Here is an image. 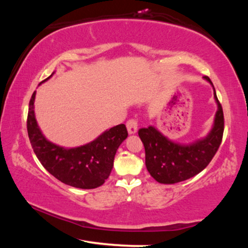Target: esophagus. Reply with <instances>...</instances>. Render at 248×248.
<instances>
[{
	"label": "esophagus",
	"instance_id": "34e87169",
	"mask_svg": "<svg viewBox=\"0 0 248 248\" xmlns=\"http://www.w3.org/2000/svg\"><path fill=\"white\" fill-rule=\"evenodd\" d=\"M125 125H127L128 132H129L130 134L136 133L137 130H138V119H136V118L129 119V120L127 121V124H125Z\"/></svg>",
	"mask_w": 248,
	"mask_h": 248
}]
</instances>
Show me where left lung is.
<instances>
[{
	"mask_svg": "<svg viewBox=\"0 0 248 248\" xmlns=\"http://www.w3.org/2000/svg\"><path fill=\"white\" fill-rule=\"evenodd\" d=\"M204 78L212 84L208 77ZM215 98L217 111L213 128L204 139L195 143L188 145L175 143L151 125L139 130L138 133L145 150L146 169L156 182L161 184L184 182L199 174L211 162L219 150L224 131L223 109L216 91Z\"/></svg>",
	"mask_w": 248,
	"mask_h": 248,
	"instance_id": "8db88e82",
	"label": "left lung"
}]
</instances>
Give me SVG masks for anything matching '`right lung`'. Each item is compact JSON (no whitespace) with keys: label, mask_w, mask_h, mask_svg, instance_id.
Returning <instances> with one entry per match:
<instances>
[{"label":"right lung","mask_w":248,"mask_h":248,"mask_svg":"<svg viewBox=\"0 0 248 248\" xmlns=\"http://www.w3.org/2000/svg\"><path fill=\"white\" fill-rule=\"evenodd\" d=\"M35 96L33 92L29 102L27 132L39 162L50 174L69 186L81 189L102 186L111 173L117 150L128 137L125 125L112 127L85 145L64 149L49 142L41 133L33 112Z\"/></svg>","instance_id":"right-lung-1"}]
</instances>
